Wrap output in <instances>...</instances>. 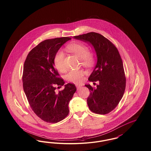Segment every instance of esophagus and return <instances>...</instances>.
<instances>
[{"mask_svg":"<svg viewBox=\"0 0 151 151\" xmlns=\"http://www.w3.org/2000/svg\"><path fill=\"white\" fill-rule=\"evenodd\" d=\"M75 86H76V88H77L78 89H79L80 87H81V86H82V85H80V84H75Z\"/></svg>","mask_w":151,"mask_h":151,"instance_id":"esophagus-1","label":"esophagus"}]
</instances>
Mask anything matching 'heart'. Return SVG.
I'll use <instances>...</instances> for the list:
<instances>
[{"label":"heart","mask_w":151,"mask_h":151,"mask_svg":"<svg viewBox=\"0 0 151 151\" xmlns=\"http://www.w3.org/2000/svg\"><path fill=\"white\" fill-rule=\"evenodd\" d=\"M67 49L80 58L82 63L86 66L91 67L94 65L96 60L95 55L93 52L88 51V49L86 45L75 42L67 45ZM64 60L63 51H58L54 59V63L59 72H64L65 70ZM84 73L83 70H70L65 75V78L71 82L79 83L83 80Z\"/></svg>","instance_id":"heart-1"}]
</instances>
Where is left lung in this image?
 Segmentation results:
<instances>
[{"label": "left lung", "mask_w": 151, "mask_h": 151, "mask_svg": "<svg viewBox=\"0 0 151 151\" xmlns=\"http://www.w3.org/2000/svg\"><path fill=\"white\" fill-rule=\"evenodd\" d=\"M73 38L91 44L97 57L88 80L99 81V84L96 88L85 85L90 91L88 107L94 113L108 114L118 105L125 91L126 80L121 55L115 45L99 33L90 32Z\"/></svg>", "instance_id": "1"}]
</instances>
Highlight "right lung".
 <instances>
[{"mask_svg":"<svg viewBox=\"0 0 151 151\" xmlns=\"http://www.w3.org/2000/svg\"><path fill=\"white\" fill-rule=\"evenodd\" d=\"M70 37L46 40L29 52L24 62L23 89L30 108L42 120L55 123L69 113L68 104L76 91L74 84L65 85L56 92V86H63V79L54 67V59L60 47Z\"/></svg>","mask_w":151,"mask_h":151,"instance_id":"obj_1","label":"right lung"}]
</instances>
